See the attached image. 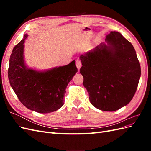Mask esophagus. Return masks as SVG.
Listing matches in <instances>:
<instances>
[{"mask_svg":"<svg viewBox=\"0 0 151 151\" xmlns=\"http://www.w3.org/2000/svg\"><path fill=\"white\" fill-rule=\"evenodd\" d=\"M76 66L77 67V69L79 70L81 66H82V64H81V62L79 60H76Z\"/></svg>","mask_w":151,"mask_h":151,"instance_id":"1","label":"esophagus"}]
</instances>
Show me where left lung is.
I'll return each mask as SVG.
<instances>
[{"label": "left lung", "mask_w": 151, "mask_h": 151, "mask_svg": "<svg viewBox=\"0 0 151 151\" xmlns=\"http://www.w3.org/2000/svg\"><path fill=\"white\" fill-rule=\"evenodd\" d=\"M105 41L80 56V73L91 103L100 110L113 111L133 98L141 70L133 45L122 34L111 31Z\"/></svg>", "instance_id": "obj_1"}]
</instances>
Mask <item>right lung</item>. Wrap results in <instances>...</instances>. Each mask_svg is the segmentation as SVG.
<instances>
[{
	"mask_svg": "<svg viewBox=\"0 0 151 151\" xmlns=\"http://www.w3.org/2000/svg\"><path fill=\"white\" fill-rule=\"evenodd\" d=\"M27 36L26 34L12 50L9 81L18 99L27 108L40 113L55 111L63 106L67 86L77 72L76 61L43 72L27 67L24 60Z\"/></svg>",
	"mask_w": 151,
	"mask_h": 151,
	"instance_id": "right-lung-1",
	"label": "right lung"
}]
</instances>
